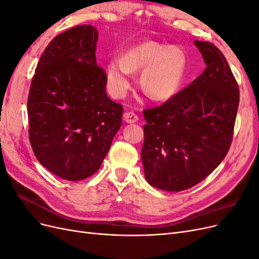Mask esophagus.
<instances>
[{
	"label": "esophagus",
	"mask_w": 259,
	"mask_h": 259,
	"mask_svg": "<svg viewBox=\"0 0 259 259\" xmlns=\"http://www.w3.org/2000/svg\"><path fill=\"white\" fill-rule=\"evenodd\" d=\"M124 121L126 123H135L138 121V115L134 112H126L124 114Z\"/></svg>",
	"instance_id": "1"
}]
</instances>
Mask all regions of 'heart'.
Masks as SVG:
<instances>
[{
    "instance_id": "obj_1",
    "label": "heart",
    "mask_w": 259,
    "mask_h": 259,
    "mask_svg": "<svg viewBox=\"0 0 259 259\" xmlns=\"http://www.w3.org/2000/svg\"><path fill=\"white\" fill-rule=\"evenodd\" d=\"M187 66V54L179 46L144 42L123 53L119 62H109L108 88L113 96L123 97L131 88L128 74L142 71L138 83L144 95L155 103H163L179 92Z\"/></svg>"
}]
</instances>
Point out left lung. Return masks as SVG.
Masks as SVG:
<instances>
[{
	"mask_svg": "<svg viewBox=\"0 0 259 259\" xmlns=\"http://www.w3.org/2000/svg\"><path fill=\"white\" fill-rule=\"evenodd\" d=\"M206 68L186 89L158 108L144 111L145 177L165 191L202 182L228 152L239 107V86L223 53L194 41Z\"/></svg>",
	"mask_w": 259,
	"mask_h": 259,
	"instance_id": "left-lung-1",
	"label": "left lung"
}]
</instances>
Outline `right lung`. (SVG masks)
Segmentation results:
<instances>
[{
	"label": "right lung",
	"instance_id": "obj_1",
	"mask_svg": "<svg viewBox=\"0 0 259 259\" xmlns=\"http://www.w3.org/2000/svg\"><path fill=\"white\" fill-rule=\"evenodd\" d=\"M91 25L65 31L46 46L28 97L29 139L37 161L77 182L95 174L122 125L123 107L108 97Z\"/></svg>",
	"mask_w": 259,
	"mask_h": 259
}]
</instances>
